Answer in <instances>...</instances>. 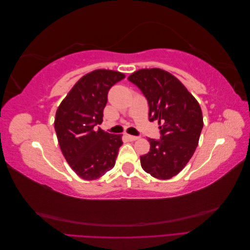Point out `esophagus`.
I'll return each mask as SVG.
<instances>
[{
  "label": "esophagus",
  "mask_w": 250,
  "mask_h": 250,
  "mask_svg": "<svg viewBox=\"0 0 250 250\" xmlns=\"http://www.w3.org/2000/svg\"><path fill=\"white\" fill-rule=\"evenodd\" d=\"M126 137L128 138V140H129V141H137V140H139V137H135V135H130V134H127Z\"/></svg>",
  "instance_id": "esophagus-1"
}]
</instances>
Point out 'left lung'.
Listing matches in <instances>:
<instances>
[{
	"mask_svg": "<svg viewBox=\"0 0 250 250\" xmlns=\"http://www.w3.org/2000/svg\"><path fill=\"white\" fill-rule=\"evenodd\" d=\"M128 80L149 105V121H158L161 139H149L150 151L141 166L151 176L169 179L185 168L198 145L203 127L200 105L175 76L161 69H142Z\"/></svg>",
	"mask_w": 250,
	"mask_h": 250,
	"instance_id": "8db88e82",
	"label": "left lung"
}]
</instances>
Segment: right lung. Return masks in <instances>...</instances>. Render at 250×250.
Segmentation results:
<instances>
[{"label":"right lung","mask_w":250,"mask_h":250,"mask_svg":"<svg viewBox=\"0 0 250 250\" xmlns=\"http://www.w3.org/2000/svg\"><path fill=\"white\" fill-rule=\"evenodd\" d=\"M125 78L123 73L95 70L77 81L57 108L54 127L62 152L77 175L100 178L113 168L122 146V134L100 127L110 87Z\"/></svg>","instance_id":"1"}]
</instances>
